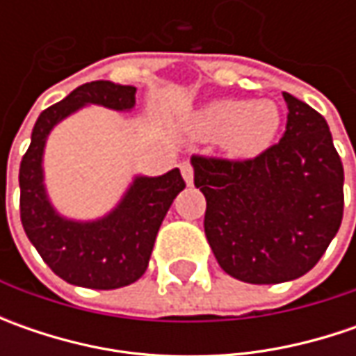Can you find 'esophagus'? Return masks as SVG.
Wrapping results in <instances>:
<instances>
[{
    "label": "esophagus",
    "instance_id": "esophagus-1",
    "mask_svg": "<svg viewBox=\"0 0 356 356\" xmlns=\"http://www.w3.org/2000/svg\"><path fill=\"white\" fill-rule=\"evenodd\" d=\"M180 172H182V176H184L186 184H192V182H194V166L190 164V160H182V162H180Z\"/></svg>",
    "mask_w": 356,
    "mask_h": 356
}]
</instances>
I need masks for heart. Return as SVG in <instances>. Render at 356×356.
<instances>
[{"mask_svg":"<svg viewBox=\"0 0 356 356\" xmlns=\"http://www.w3.org/2000/svg\"><path fill=\"white\" fill-rule=\"evenodd\" d=\"M280 122V108L271 101L218 99L194 113L188 129L206 138L218 136L229 156L252 158L271 144Z\"/></svg>","mask_w":356,"mask_h":356,"instance_id":"obj_1","label":"heart"}]
</instances>
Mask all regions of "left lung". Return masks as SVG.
Wrapping results in <instances>:
<instances>
[{
    "label": "left lung",
    "instance_id": "1",
    "mask_svg": "<svg viewBox=\"0 0 356 356\" xmlns=\"http://www.w3.org/2000/svg\"><path fill=\"white\" fill-rule=\"evenodd\" d=\"M283 99L289 113L280 143L243 160L192 156L213 255L227 275L255 285L311 271L345 206V172L327 120L289 92Z\"/></svg>",
    "mask_w": 356,
    "mask_h": 356
}]
</instances>
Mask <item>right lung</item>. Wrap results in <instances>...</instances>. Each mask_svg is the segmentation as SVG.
<instances>
[{"label": "right lung", "instance_id": "add662e5", "mask_svg": "<svg viewBox=\"0 0 356 356\" xmlns=\"http://www.w3.org/2000/svg\"><path fill=\"white\" fill-rule=\"evenodd\" d=\"M134 87L111 81H92L76 87L61 103L39 115L31 144L21 160L23 229L51 271L71 285L118 289L143 277L160 224L174 198L186 188L178 168L158 178H136L117 210L90 224L63 220L49 206L41 172L49 130L87 103L129 111L134 106Z\"/></svg>", "mask_w": 356, "mask_h": 356}]
</instances>
